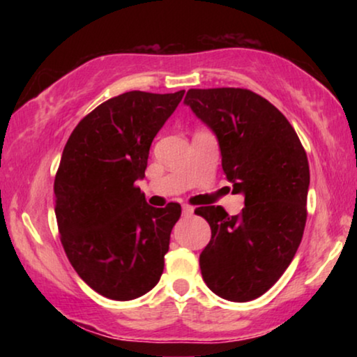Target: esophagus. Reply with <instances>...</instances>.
I'll list each match as a JSON object with an SVG mask.
<instances>
[{
  "label": "esophagus",
  "mask_w": 357,
  "mask_h": 357,
  "mask_svg": "<svg viewBox=\"0 0 357 357\" xmlns=\"http://www.w3.org/2000/svg\"><path fill=\"white\" fill-rule=\"evenodd\" d=\"M182 213H183V216H192L193 214V208L192 206H188V204H183L182 206Z\"/></svg>",
  "instance_id": "34e87169"
}]
</instances>
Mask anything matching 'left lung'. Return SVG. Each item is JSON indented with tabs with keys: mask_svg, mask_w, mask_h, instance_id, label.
<instances>
[{
	"mask_svg": "<svg viewBox=\"0 0 357 357\" xmlns=\"http://www.w3.org/2000/svg\"><path fill=\"white\" fill-rule=\"evenodd\" d=\"M195 115L213 131L232 193L245 206L229 216L202 206L211 241L199 255L203 280L232 302L257 299L280 280L301 245L307 219L309 160L299 136L275 105L248 89H190Z\"/></svg>",
	"mask_w": 357,
	"mask_h": 357,
	"instance_id": "left-lung-1",
	"label": "left lung"
}]
</instances>
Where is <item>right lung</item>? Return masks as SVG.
Returning a JSON list of instances; mask_svg holds the SVG:
<instances>
[{
	"mask_svg": "<svg viewBox=\"0 0 357 357\" xmlns=\"http://www.w3.org/2000/svg\"><path fill=\"white\" fill-rule=\"evenodd\" d=\"M185 91H130L82 119L63 149L53 192L66 257L100 296L131 301L164 271L170 232L182 208H153L136 187L144 178L154 136Z\"/></svg>",
	"mask_w": 357,
	"mask_h": 357,
	"instance_id": "1",
	"label": "right lung"
}]
</instances>
